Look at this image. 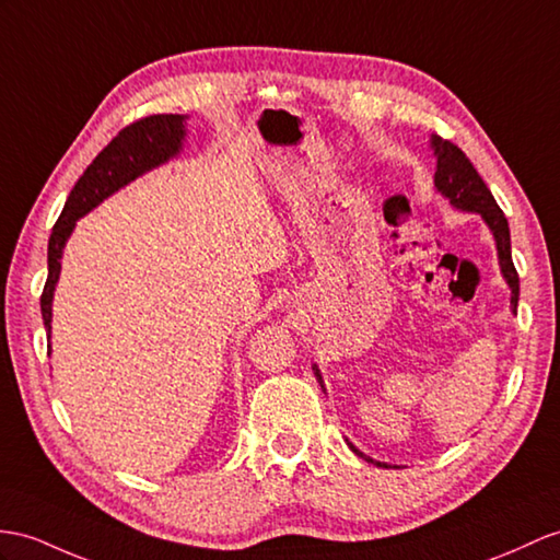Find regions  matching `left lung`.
<instances>
[{
  "mask_svg": "<svg viewBox=\"0 0 560 560\" xmlns=\"http://www.w3.org/2000/svg\"><path fill=\"white\" fill-rule=\"evenodd\" d=\"M430 147L434 152V159H438V168H434V189H438V192L448 203H452L454 209L466 211V213H480L485 225L489 228V233L494 235L499 268H501L503 280H506L509 290H511V311L515 313L517 299H521V280H517V272H515L513 258H511V230H509L506 215H503V211L499 209L497 199L492 197V192H489V187L485 185L480 173L475 171L470 159L463 154L456 144L438 138V135H432ZM313 373H316L318 383L325 392L323 375H320L316 363H313ZM347 444L353 454L365 458L368 463H375V466H380V468H399V466H389V463L365 456L361 448L353 446L349 440H347Z\"/></svg>",
  "mask_w": 560,
  "mask_h": 560,
  "instance_id": "1",
  "label": "left lung"
}]
</instances>
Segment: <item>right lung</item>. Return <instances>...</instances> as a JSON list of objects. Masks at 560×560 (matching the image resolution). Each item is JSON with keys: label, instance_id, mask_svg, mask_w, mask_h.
Segmentation results:
<instances>
[{"label": "right lung", "instance_id": "right-lung-1", "mask_svg": "<svg viewBox=\"0 0 560 560\" xmlns=\"http://www.w3.org/2000/svg\"><path fill=\"white\" fill-rule=\"evenodd\" d=\"M185 122L187 116L180 114H161L132 122V126L122 128L102 149L100 156L90 163L88 171L80 175V180L66 199L57 225L51 230L47 247L49 272L45 292L39 296L47 339L51 337V302L61 276V256L68 237L73 233L75 221H80L92 209H97L106 197H112L118 189L138 180L140 175L163 166V163L180 154L187 135ZM47 353H51V345L47 347Z\"/></svg>", "mask_w": 560, "mask_h": 560}]
</instances>
